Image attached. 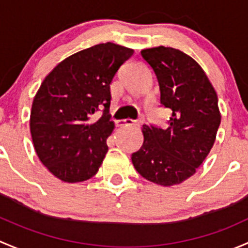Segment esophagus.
<instances>
[{"label":"esophagus","instance_id":"34e87169","mask_svg":"<svg viewBox=\"0 0 248 248\" xmlns=\"http://www.w3.org/2000/svg\"><path fill=\"white\" fill-rule=\"evenodd\" d=\"M118 126H127V125H134V126H140L139 121H134V119H122V121L117 122Z\"/></svg>","mask_w":248,"mask_h":248}]
</instances>
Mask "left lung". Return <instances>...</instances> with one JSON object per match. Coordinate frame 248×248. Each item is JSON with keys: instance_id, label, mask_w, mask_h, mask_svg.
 <instances>
[{"instance_id": "1", "label": "left lung", "mask_w": 248, "mask_h": 248, "mask_svg": "<svg viewBox=\"0 0 248 248\" xmlns=\"http://www.w3.org/2000/svg\"><path fill=\"white\" fill-rule=\"evenodd\" d=\"M141 55L156 75L160 103L172 113L166 129L143 125L144 141L131 160L144 179L177 185L195 174L213 148L221 123L217 94L201 65L183 51L157 46Z\"/></svg>"}]
</instances>
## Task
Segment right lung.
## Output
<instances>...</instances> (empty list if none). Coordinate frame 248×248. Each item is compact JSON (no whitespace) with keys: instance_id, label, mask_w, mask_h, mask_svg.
Listing matches in <instances>:
<instances>
[{"instance_id":"obj_1","label":"right lung","mask_w":248,"mask_h":248,"mask_svg":"<svg viewBox=\"0 0 248 248\" xmlns=\"http://www.w3.org/2000/svg\"><path fill=\"white\" fill-rule=\"evenodd\" d=\"M134 50L113 43L78 51L45 78L32 104L30 127L43 165L65 183L96 174L114 129L109 85ZM103 114L93 121V114Z\"/></svg>"}]
</instances>
